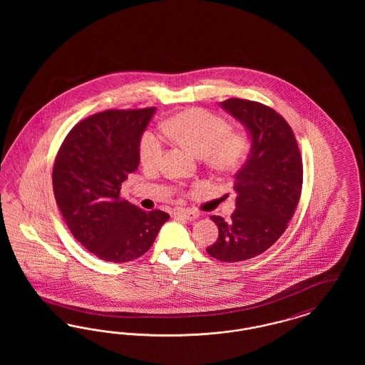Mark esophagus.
<instances>
[{"mask_svg": "<svg viewBox=\"0 0 365 365\" xmlns=\"http://www.w3.org/2000/svg\"><path fill=\"white\" fill-rule=\"evenodd\" d=\"M174 216L178 219H185V220H195L198 217V215L190 209H176Z\"/></svg>", "mask_w": 365, "mask_h": 365, "instance_id": "obj_1", "label": "esophagus"}]
</instances>
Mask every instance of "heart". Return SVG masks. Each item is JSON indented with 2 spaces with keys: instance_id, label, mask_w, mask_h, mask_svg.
<instances>
[{
  "instance_id": "b5f03b06",
  "label": "heart",
  "mask_w": 365,
  "mask_h": 365,
  "mask_svg": "<svg viewBox=\"0 0 365 365\" xmlns=\"http://www.w3.org/2000/svg\"><path fill=\"white\" fill-rule=\"evenodd\" d=\"M164 127L168 135L190 148L198 156L205 157L216 168H232L246 153V139L231 134L225 119L205 109L194 108L180 112ZM165 142V137L156 130L145 131L139 143L140 161L146 167H156L164 155Z\"/></svg>"
}]
</instances>
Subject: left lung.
<instances>
[{
  "label": "left lung",
  "mask_w": 365,
  "mask_h": 365,
  "mask_svg": "<svg viewBox=\"0 0 365 365\" xmlns=\"http://www.w3.org/2000/svg\"><path fill=\"white\" fill-rule=\"evenodd\" d=\"M220 106L246 128L250 150L234 175L237 209L231 219L210 216L219 237L207 252L235 262L259 256L287 228L301 195L302 160L292 127L272 108L240 98Z\"/></svg>",
  "instance_id": "1"
}]
</instances>
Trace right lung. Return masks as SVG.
I'll use <instances>...</instances> for the list:
<instances>
[{
    "instance_id": "obj_1",
    "label": "right lung",
    "mask_w": 365,
    "mask_h": 365,
    "mask_svg": "<svg viewBox=\"0 0 365 365\" xmlns=\"http://www.w3.org/2000/svg\"><path fill=\"white\" fill-rule=\"evenodd\" d=\"M156 108L105 110L78 123L53 167V191L72 235L98 259L127 262L145 255L163 210L146 212L120 200L122 183L139 165V143Z\"/></svg>"
}]
</instances>
